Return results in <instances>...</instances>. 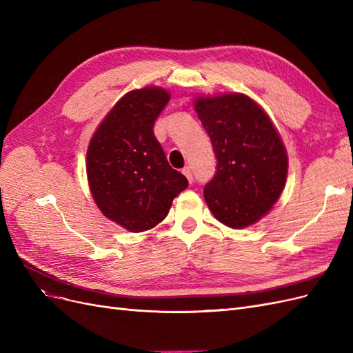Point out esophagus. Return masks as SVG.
<instances>
[{
    "mask_svg": "<svg viewBox=\"0 0 353 353\" xmlns=\"http://www.w3.org/2000/svg\"><path fill=\"white\" fill-rule=\"evenodd\" d=\"M183 174H184L185 178L188 179V183H193V170H191L190 166H187V168L183 169Z\"/></svg>",
    "mask_w": 353,
    "mask_h": 353,
    "instance_id": "1",
    "label": "esophagus"
}]
</instances>
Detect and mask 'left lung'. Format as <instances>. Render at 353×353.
<instances>
[{"label":"left lung","mask_w":353,"mask_h":353,"mask_svg":"<svg viewBox=\"0 0 353 353\" xmlns=\"http://www.w3.org/2000/svg\"><path fill=\"white\" fill-rule=\"evenodd\" d=\"M193 104L218 160L203 191L206 205L223 225L250 227L271 212L284 190L288 157L281 135L245 94L197 95Z\"/></svg>","instance_id":"left-lung-1"}]
</instances>
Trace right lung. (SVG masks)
<instances>
[{"label": "right lung", "instance_id": "1", "mask_svg": "<svg viewBox=\"0 0 353 353\" xmlns=\"http://www.w3.org/2000/svg\"><path fill=\"white\" fill-rule=\"evenodd\" d=\"M170 99L162 87L126 92L105 114L87 150V176L95 205L117 225L143 232L162 222L188 185L170 168L153 134Z\"/></svg>", "mask_w": 353, "mask_h": 353}]
</instances>
